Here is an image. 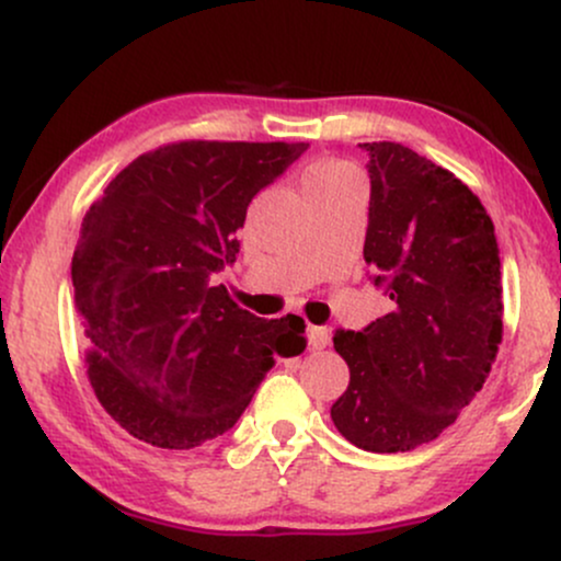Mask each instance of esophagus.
I'll list each match as a JSON object with an SVG mask.
<instances>
[{
  "mask_svg": "<svg viewBox=\"0 0 561 561\" xmlns=\"http://www.w3.org/2000/svg\"><path fill=\"white\" fill-rule=\"evenodd\" d=\"M306 337H308V345H311L313 351H321V347L330 345V330H327V327H313V324H308Z\"/></svg>",
  "mask_w": 561,
  "mask_h": 561,
  "instance_id": "obj_1",
  "label": "esophagus"
}]
</instances>
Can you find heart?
Masks as SVG:
<instances>
[{
    "mask_svg": "<svg viewBox=\"0 0 561 561\" xmlns=\"http://www.w3.org/2000/svg\"><path fill=\"white\" fill-rule=\"evenodd\" d=\"M351 186H362V176L353 169L351 163L337 158H319L311 165H306L300 176V190L302 197L311 203V199L332 195V192L351 190Z\"/></svg>",
    "mask_w": 561,
    "mask_h": 561,
    "instance_id": "b5f03b06",
    "label": "heart"
}]
</instances>
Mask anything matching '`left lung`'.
<instances>
[{"label":"left lung","instance_id":"8db88e82","mask_svg":"<svg viewBox=\"0 0 561 561\" xmlns=\"http://www.w3.org/2000/svg\"><path fill=\"white\" fill-rule=\"evenodd\" d=\"M369 152L364 261L390 313L332 343L351 369L332 422L353 446L398 454L435 440L482 390L504 337L501 259L480 197L398 141Z\"/></svg>","mask_w":561,"mask_h":561}]
</instances>
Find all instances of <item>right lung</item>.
I'll list each match as a JSON object with an SVG mask.
<instances>
[{"label":"right lung","mask_w":561,"mask_h":561,"mask_svg":"<svg viewBox=\"0 0 561 561\" xmlns=\"http://www.w3.org/2000/svg\"><path fill=\"white\" fill-rule=\"evenodd\" d=\"M306 141H171L126 165L70 263L96 401L128 435L190 450L224 435L266 371L306 347L300 317L259 319L214 274L248 205Z\"/></svg>","instance_id":"add662e5"}]
</instances>
